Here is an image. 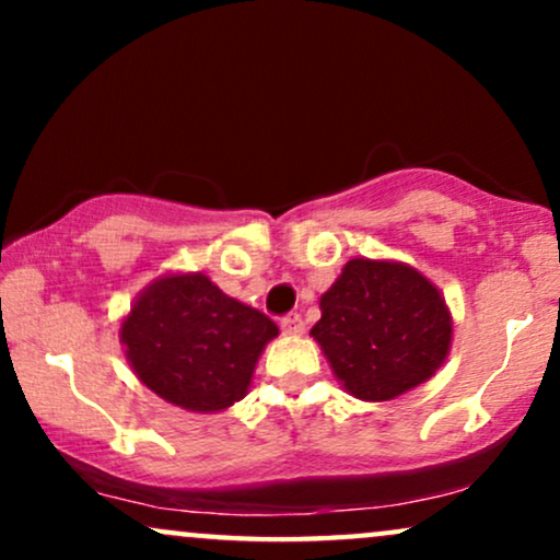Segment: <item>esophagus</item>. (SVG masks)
Wrapping results in <instances>:
<instances>
[{
    "label": "esophagus",
    "mask_w": 560,
    "mask_h": 560,
    "mask_svg": "<svg viewBox=\"0 0 560 560\" xmlns=\"http://www.w3.org/2000/svg\"><path fill=\"white\" fill-rule=\"evenodd\" d=\"M281 331H284L287 337H300V334L305 331V320H302L300 313H289V316L281 318Z\"/></svg>",
    "instance_id": "34e87169"
}]
</instances>
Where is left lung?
Returning a JSON list of instances; mask_svg holds the SVG:
<instances>
[{"mask_svg": "<svg viewBox=\"0 0 560 560\" xmlns=\"http://www.w3.org/2000/svg\"><path fill=\"white\" fill-rule=\"evenodd\" d=\"M311 337L347 395L387 402L442 369L453 345V316L419 268L352 258L320 294V320Z\"/></svg>", "mask_w": 560, "mask_h": 560, "instance_id": "8db88e82", "label": "left lung"}]
</instances>
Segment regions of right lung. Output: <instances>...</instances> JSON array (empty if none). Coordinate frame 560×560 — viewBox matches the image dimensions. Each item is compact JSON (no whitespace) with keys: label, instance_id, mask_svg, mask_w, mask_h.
I'll use <instances>...</instances> for the list:
<instances>
[{"label":"right lung","instance_id":"1","mask_svg":"<svg viewBox=\"0 0 560 560\" xmlns=\"http://www.w3.org/2000/svg\"><path fill=\"white\" fill-rule=\"evenodd\" d=\"M279 326L229 298L205 273H163L120 320L126 361L147 389L191 413H218L247 395Z\"/></svg>","mask_w":560,"mask_h":560}]
</instances>
